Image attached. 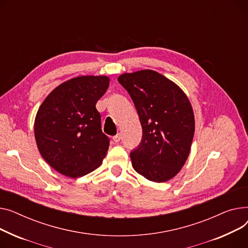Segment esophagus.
Listing matches in <instances>:
<instances>
[{
  "instance_id": "34e87169",
  "label": "esophagus",
  "mask_w": 248,
  "mask_h": 248,
  "mask_svg": "<svg viewBox=\"0 0 248 248\" xmlns=\"http://www.w3.org/2000/svg\"><path fill=\"white\" fill-rule=\"evenodd\" d=\"M113 140L116 142V143H118V142H120V140H121V136H120V134H117V135H115L114 137H113Z\"/></svg>"
}]
</instances>
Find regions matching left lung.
Masks as SVG:
<instances>
[{
    "mask_svg": "<svg viewBox=\"0 0 248 248\" xmlns=\"http://www.w3.org/2000/svg\"><path fill=\"white\" fill-rule=\"evenodd\" d=\"M142 126V139L130 153L135 171L154 182L174 177L184 165L193 140L194 114L179 87L152 70L123 74Z\"/></svg>",
    "mask_w": 248,
    "mask_h": 248,
    "instance_id": "left-lung-1",
    "label": "left lung"
}]
</instances>
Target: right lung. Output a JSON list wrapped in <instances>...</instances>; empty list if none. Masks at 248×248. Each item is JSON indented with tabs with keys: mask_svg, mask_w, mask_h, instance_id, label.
<instances>
[{
	"mask_svg": "<svg viewBox=\"0 0 248 248\" xmlns=\"http://www.w3.org/2000/svg\"><path fill=\"white\" fill-rule=\"evenodd\" d=\"M109 87L106 76H82L55 88L40 106L35 138L45 161L63 175L77 178L96 169L110 139L102 132L97 101Z\"/></svg>",
	"mask_w": 248,
	"mask_h": 248,
	"instance_id": "1",
	"label": "right lung"
}]
</instances>
